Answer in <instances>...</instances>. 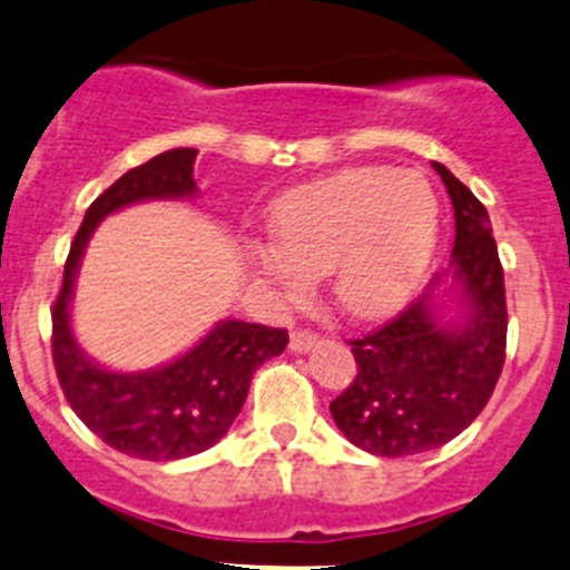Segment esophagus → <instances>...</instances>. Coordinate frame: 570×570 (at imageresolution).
<instances>
[{
	"instance_id": "obj_1",
	"label": "esophagus",
	"mask_w": 570,
	"mask_h": 570,
	"mask_svg": "<svg viewBox=\"0 0 570 570\" xmlns=\"http://www.w3.org/2000/svg\"><path fill=\"white\" fill-rule=\"evenodd\" d=\"M317 340H320V336L314 334V331L297 328V331H292L289 347H292V351H295V353H306V351H312L314 345H317Z\"/></svg>"
}]
</instances>
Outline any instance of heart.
Here are the masks:
<instances>
[{
	"mask_svg": "<svg viewBox=\"0 0 570 570\" xmlns=\"http://www.w3.org/2000/svg\"><path fill=\"white\" fill-rule=\"evenodd\" d=\"M269 239L256 273L301 297L331 269L342 312L358 320L395 312L423 278L438 242V197L420 175L351 167L284 191L269 208Z\"/></svg>",
	"mask_w": 570,
	"mask_h": 570,
	"instance_id": "obj_1",
	"label": "heart"
}]
</instances>
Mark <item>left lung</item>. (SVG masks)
Here are the masks:
<instances>
[{
  "mask_svg": "<svg viewBox=\"0 0 570 570\" xmlns=\"http://www.w3.org/2000/svg\"><path fill=\"white\" fill-rule=\"evenodd\" d=\"M454 203L451 286L460 320H443L440 275L395 320L351 340L356 379L331 401L340 432L375 456H412L445 445L479 417L507 356L504 269L488 208L443 164Z\"/></svg>",
  "mask_w": 570,
  "mask_h": 570,
  "instance_id": "1",
  "label": "left lung"
}]
</instances>
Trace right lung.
<instances>
[{"label": "right lung", "instance_id": "right-lung-1", "mask_svg": "<svg viewBox=\"0 0 570 570\" xmlns=\"http://www.w3.org/2000/svg\"><path fill=\"white\" fill-rule=\"evenodd\" d=\"M195 158L191 147L161 153L121 175L88 206L52 308V362L66 401L102 443L136 460H186L219 443L245 406L253 373L289 342L286 328L223 320L189 353L147 373L99 367L75 342L69 303L94 228L132 203L195 195Z\"/></svg>", "mask_w": 570, "mask_h": 570}]
</instances>
